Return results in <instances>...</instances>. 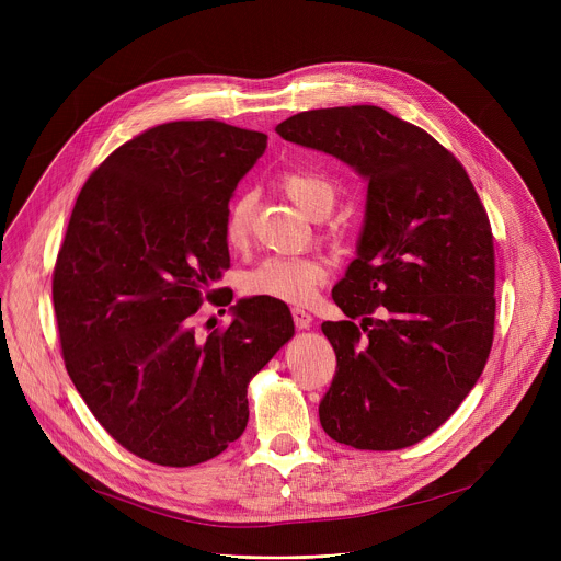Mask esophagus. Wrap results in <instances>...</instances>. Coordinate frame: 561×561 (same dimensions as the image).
Listing matches in <instances>:
<instances>
[{
	"label": "esophagus",
	"instance_id": "1",
	"mask_svg": "<svg viewBox=\"0 0 561 561\" xmlns=\"http://www.w3.org/2000/svg\"><path fill=\"white\" fill-rule=\"evenodd\" d=\"M293 322L297 329H308L312 324V314L304 308H293Z\"/></svg>",
	"mask_w": 561,
	"mask_h": 561
}]
</instances>
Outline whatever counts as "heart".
<instances>
[{
    "instance_id": "heart-1",
    "label": "heart",
    "mask_w": 561,
    "mask_h": 561,
    "mask_svg": "<svg viewBox=\"0 0 561 561\" xmlns=\"http://www.w3.org/2000/svg\"><path fill=\"white\" fill-rule=\"evenodd\" d=\"M286 197L312 219H324L335 204V186L312 171H286L279 178ZM255 195L239 193L230 199L224 219V237L230 249L242 251L251 242ZM329 275L327 262L314 255L266 257L244 275V293L260 299L301 306Z\"/></svg>"
}]
</instances>
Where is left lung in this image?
I'll return each instance as SVG.
<instances>
[{
    "mask_svg": "<svg viewBox=\"0 0 561 561\" xmlns=\"http://www.w3.org/2000/svg\"><path fill=\"white\" fill-rule=\"evenodd\" d=\"M275 130L368 184L357 257L333 288L346 319L322 324L337 370L319 422L359 450L413 446L457 411L493 346L489 215L453 152L379 106L306 111Z\"/></svg>",
    "mask_w": 561,
    "mask_h": 561,
    "instance_id": "1",
    "label": "left lung"
}]
</instances>
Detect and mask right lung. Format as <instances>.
I'll return each instance as SVG.
<instances>
[{"label":"right lung","mask_w":561,"mask_h":561,"mask_svg":"<svg viewBox=\"0 0 561 561\" xmlns=\"http://www.w3.org/2000/svg\"><path fill=\"white\" fill-rule=\"evenodd\" d=\"M266 139L215 119L154 126L75 202L53 271L64 364L95 420L146 461L184 468L226 450L247 428L249 381L295 333L288 306L260 297L206 340L193 327L230 266L228 202Z\"/></svg>","instance_id":"1"}]
</instances>
